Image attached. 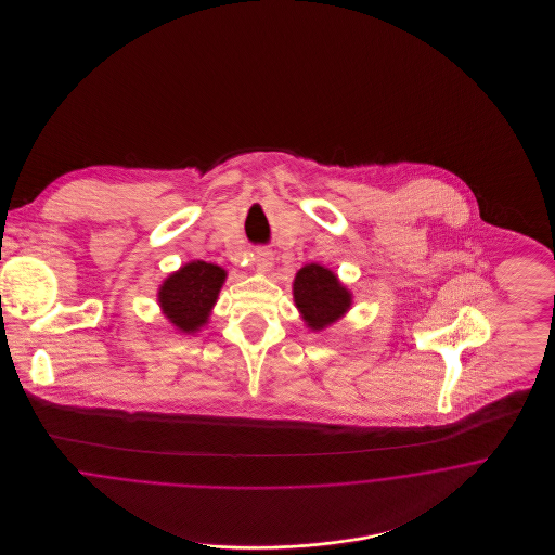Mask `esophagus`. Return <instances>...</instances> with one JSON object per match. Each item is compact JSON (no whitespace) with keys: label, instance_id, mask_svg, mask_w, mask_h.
I'll use <instances>...</instances> for the list:
<instances>
[{"label":"esophagus","instance_id":"34e87169","mask_svg":"<svg viewBox=\"0 0 555 555\" xmlns=\"http://www.w3.org/2000/svg\"><path fill=\"white\" fill-rule=\"evenodd\" d=\"M254 262H256V268L262 270V272L270 270L272 264H274V254H272V249L264 247V245L256 247V251H254Z\"/></svg>","mask_w":555,"mask_h":555}]
</instances>
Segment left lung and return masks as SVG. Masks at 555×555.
I'll list each match as a JSON object with an SVG mask.
<instances>
[{
	"mask_svg": "<svg viewBox=\"0 0 555 555\" xmlns=\"http://www.w3.org/2000/svg\"><path fill=\"white\" fill-rule=\"evenodd\" d=\"M295 306L306 318L308 326L320 331L344 317L351 306V295L339 279L324 266H304L293 283Z\"/></svg>",
	"mask_w": 555,
	"mask_h": 555,
	"instance_id": "8db88e82",
	"label": "left lung"
}]
</instances>
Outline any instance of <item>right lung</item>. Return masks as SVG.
I'll return each mask as SVG.
<instances>
[{
	"label": "right lung",
	"instance_id": "add662e5",
	"mask_svg": "<svg viewBox=\"0 0 555 555\" xmlns=\"http://www.w3.org/2000/svg\"><path fill=\"white\" fill-rule=\"evenodd\" d=\"M227 272L208 262H191L168 276L159 287V306L175 326L185 333L208 322L211 306L224 283Z\"/></svg>",
	"mask_w": 555,
	"mask_h": 555
}]
</instances>
